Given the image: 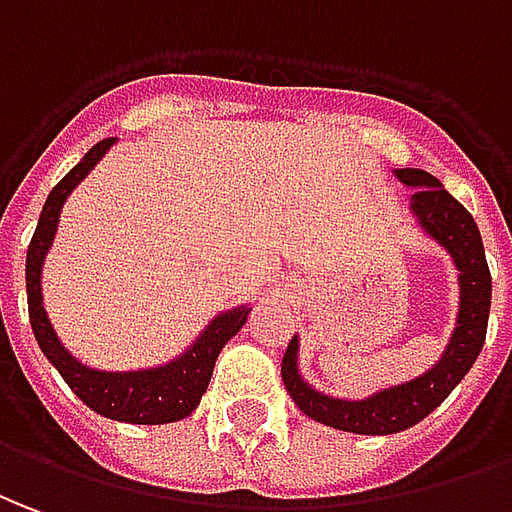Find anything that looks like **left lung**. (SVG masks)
Listing matches in <instances>:
<instances>
[{
  "mask_svg": "<svg viewBox=\"0 0 512 512\" xmlns=\"http://www.w3.org/2000/svg\"><path fill=\"white\" fill-rule=\"evenodd\" d=\"M396 178L415 189L410 200L412 217L451 256L460 281V309L449 345L440 359L410 382L384 387L368 398H334L315 390L298 370V337H292L284 359L281 379L295 407L317 424L334 426L354 435H393L404 432L443 404L463 376L477 362L488 315H491V270L474 217L460 200L443 189V183L424 169H396Z\"/></svg>",
  "mask_w": 512,
  "mask_h": 512,
  "instance_id": "8db88e82",
  "label": "left lung"
}]
</instances>
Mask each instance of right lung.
Returning a JSON list of instances; mask_svg holds the SVG:
<instances>
[{
    "instance_id": "1",
    "label": "right lung",
    "mask_w": 512,
    "mask_h": 512,
    "mask_svg": "<svg viewBox=\"0 0 512 512\" xmlns=\"http://www.w3.org/2000/svg\"><path fill=\"white\" fill-rule=\"evenodd\" d=\"M116 139H102L88 150L80 164L72 167L63 181L49 192L47 203L38 217L33 242L27 248V309H30V326H33L38 348L44 357L55 365L63 382L74 390L86 407L100 412L102 418L125 421V424H172L192 415L206 393L214 373V362L220 357L222 345L245 326L250 306H236L211 320L206 329L197 334V340L183 354L169 359L167 365L144 370H97L88 368L63 348L58 334L49 323L41 295V267L47 259L52 239L61 222V209L66 197L72 195L74 186L86 178L91 169L102 161V155L114 147Z\"/></svg>"
}]
</instances>
